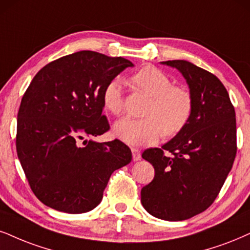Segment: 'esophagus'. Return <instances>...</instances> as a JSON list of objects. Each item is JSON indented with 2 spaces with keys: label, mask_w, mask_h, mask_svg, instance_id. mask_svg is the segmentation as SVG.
<instances>
[{
  "label": "esophagus",
  "mask_w": 250,
  "mask_h": 250,
  "mask_svg": "<svg viewBox=\"0 0 250 250\" xmlns=\"http://www.w3.org/2000/svg\"><path fill=\"white\" fill-rule=\"evenodd\" d=\"M132 156H133V161H138V160H140L141 158V153L139 149L137 148H132Z\"/></svg>",
  "instance_id": "esophagus-1"
}]
</instances>
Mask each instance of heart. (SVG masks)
I'll return each instance as SVG.
<instances>
[{"label": "heart", "instance_id": "obj_1", "mask_svg": "<svg viewBox=\"0 0 250 250\" xmlns=\"http://www.w3.org/2000/svg\"><path fill=\"white\" fill-rule=\"evenodd\" d=\"M138 90L150 97L145 107L143 119H119L113 125L118 139L133 146L155 143L165 133L177 134L186 127L192 115L193 102L190 91L182 85H172V80L163 70L146 66L131 78ZM103 106L107 112L118 116L124 109L123 89L119 80H112L102 94Z\"/></svg>", "mask_w": 250, "mask_h": 250}]
</instances>
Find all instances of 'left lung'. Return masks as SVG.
Segmentation results:
<instances>
[{"mask_svg":"<svg viewBox=\"0 0 250 250\" xmlns=\"http://www.w3.org/2000/svg\"><path fill=\"white\" fill-rule=\"evenodd\" d=\"M161 63L187 80L193 109L186 127L162 148L143 153L155 176L141 189V203L155 218L178 221L202 213L217 198L236 155V119L217 76L186 60Z\"/></svg>","mask_w":250,"mask_h":250,"instance_id":"8db88e82","label":"left lung"}]
</instances>
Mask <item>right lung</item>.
Here are the masks:
<instances>
[{
    "label": "right lung",
    "instance_id": "right-lung-1",
    "mask_svg": "<svg viewBox=\"0 0 250 250\" xmlns=\"http://www.w3.org/2000/svg\"><path fill=\"white\" fill-rule=\"evenodd\" d=\"M133 66L122 57L80 51L46 64L31 81L18 110L16 148L42 204L66 213L90 211L111 174L131 162V149L120 140L84 138L109 131L102 94Z\"/></svg>",
    "mask_w": 250,
    "mask_h": 250
}]
</instances>
